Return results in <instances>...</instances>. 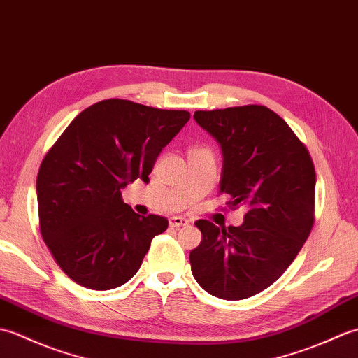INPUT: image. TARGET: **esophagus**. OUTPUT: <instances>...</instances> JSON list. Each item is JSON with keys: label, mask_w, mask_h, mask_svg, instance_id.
<instances>
[{"label": "esophagus", "mask_w": 358, "mask_h": 358, "mask_svg": "<svg viewBox=\"0 0 358 358\" xmlns=\"http://www.w3.org/2000/svg\"><path fill=\"white\" fill-rule=\"evenodd\" d=\"M169 224L172 227H181V226L189 224V222H187L186 218H183V217H171L169 218Z\"/></svg>", "instance_id": "1"}]
</instances>
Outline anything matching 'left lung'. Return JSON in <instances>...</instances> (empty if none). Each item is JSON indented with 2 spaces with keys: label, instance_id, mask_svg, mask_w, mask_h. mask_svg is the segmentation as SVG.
Instances as JSON below:
<instances>
[{
  "label": "left lung",
  "instance_id": "obj_1",
  "mask_svg": "<svg viewBox=\"0 0 358 358\" xmlns=\"http://www.w3.org/2000/svg\"><path fill=\"white\" fill-rule=\"evenodd\" d=\"M194 118L222 148L220 192L248 212L245 222L227 229L195 222L201 243L189 262L204 291L243 300L278 280L309 237L314 163L286 121L264 106L196 110Z\"/></svg>",
  "mask_w": 358,
  "mask_h": 358
}]
</instances>
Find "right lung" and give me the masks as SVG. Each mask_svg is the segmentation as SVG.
Returning a JSON list of instances; mask_svg holds the SVG:
<instances>
[{"instance_id": "1", "label": "right lung", "mask_w": 358, "mask_h": 358, "mask_svg": "<svg viewBox=\"0 0 358 358\" xmlns=\"http://www.w3.org/2000/svg\"><path fill=\"white\" fill-rule=\"evenodd\" d=\"M191 118L127 100L83 110L44 157L36 177L43 240L59 268L78 285L108 291L131 280L155 235L159 215L141 217L121 189L149 183L157 157Z\"/></svg>"}]
</instances>
